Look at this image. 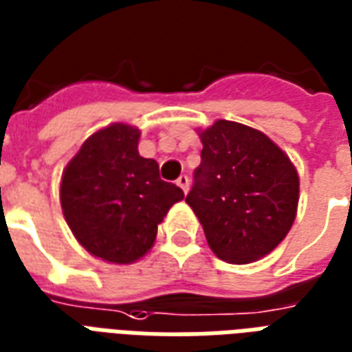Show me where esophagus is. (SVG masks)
I'll return each instance as SVG.
<instances>
[{
    "mask_svg": "<svg viewBox=\"0 0 352 352\" xmlns=\"http://www.w3.org/2000/svg\"><path fill=\"white\" fill-rule=\"evenodd\" d=\"M176 184H178V187H182V191H184V193L189 191V178H187L186 174H184V176H179V178L176 179Z\"/></svg>",
    "mask_w": 352,
    "mask_h": 352,
    "instance_id": "obj_1",
    "label": "esophagus"
}]
</instances>
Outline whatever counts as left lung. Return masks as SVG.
<instances>
[{
    "mask_svg": "<svg viewBox=\"0 0 352 352\" xmlns=\"http://www.w3.org/2000/svg\"><path fill=\"white\" fill-rule=\"evenodd\" d=\"M201 165L186 202L221 261L266 257L289 234L300 178L289 155L263 131L229 120L199 129Z\"/></svg>",
    "mask_w": 352,
    "mask_h": 352,
    "instance_id": "left-lung-1",
    "label": "left lung"
}]
</instances>
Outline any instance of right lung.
<instances>
[{
    "label": "right lung",
    "mask_w": 352,
    "mask_h": 352,
    "mask_svg": "<svg viewBox=\"0 0 352 352\" xmlns=\"http://www.w3.org/2000/svg\"><path fill=\"white\" fill-rule=\"evenodd\" d=\"M140 129L110 123L80 146L60 184L69 229L89 255L131 264L153 248L157 225L184 191L159 176L155 159L138 153Z\"/></svg>",
    "instance_id": "obj_1"
}]
</instances>
